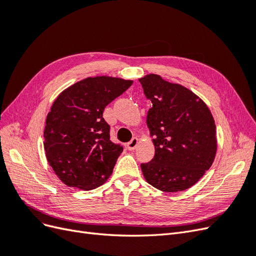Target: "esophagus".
Returning <instances> with one entry per match:
<instances>
[{
	"instance_id": "obj_1",
	"label": "esophagus",
	"mask_w": 256,
	"mask_h": 256,
	"mask_svg": "<svg viewBox=\"0 0 256 256\" xmlns=\"http://www.w3.org/2000/svg\"><path fill=\"white\" fill-rule=\"evenodd\" d=\"M138 144V138H131V141H130V142H128V144H127V148H128L129 150H136V148Z\"/></svg>"
}]
</instances>
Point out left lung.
<instances>
[{
    "label": "left lung",
    "mask_w": 256,
    "mask_h": 256,
    "mask_svg": "<svg viewBox=\"0 0 256 256\" xmlns=\"http://www.w3.org/2000/svg\"><path fill=\"white\" fill-rule=\"evenodd\" d=\"M140 83L152 106L146 118L154 138V156L142 164L146 182L164 192L192 187L209 170L216 152V125L202 99L158 74H147Z\"/></svg>",
    "instance_id": "obj_1"
}]
</instances>
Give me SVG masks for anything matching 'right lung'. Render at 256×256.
<instances>
[{
  "label": "right lung",
  "mask_w": 256,
  "mask_h": 256,
  "mask_svg": "<svg viewBox=\"0 0 256 256\" xmlns=\"http://www.w3.org/2000/svg\"><path fill=\"white\" fill-rule=\"evenodd\" d=\"M134 81L95 76L62 92L47 115L44 131L46 157L69 187L92 190L112 174L122 146L110 140L104 108Z\"/></svg>",
  "instance_id": "obj_1"
}]
</instances>
